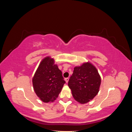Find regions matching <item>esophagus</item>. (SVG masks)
Wrapping results in <instances>:
<instances>
[{
	"mask_svg": "<svg viewBox=\"0 0 132 132\" xmlns=\"http://www.w3.org/2000/svg\"><path fill=\"white\" fill-rule=\"evenodd\" d=\"M65 82H66L67 83L68 82V81H69V78H65Z\"/></svg>",
	"mask_w": 132,
	"mask_h": 132,
	"instance_id": "1",
	"label": "esophagus"
}]
</instances>
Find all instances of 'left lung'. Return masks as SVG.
I'll use <instances>...</instances> for the list:
<instances>
[{"label": "left lung", "mask_w": 132, "mask_h": 132, "mask_svg": "<svg viewBox=\"0 0 132 132\" xmlns=\"http://www.w3.org/2000/svg\"><path fill=\"white\" fill-rule=\"evenodd\" d=\"M101 79L98 70L89 62L75 67L68 82L74 98L81 104L92 100L98 94Z\"/></svg>", "instance_id": "8db88e82"}]
</instances>
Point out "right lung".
<instances>
[{"label": "right lung", "mask_w": 132, "mask_h": 132, "mask_svg": "<svg viewBox=\"0 0 132 132\" xmlns=\"http://www.w3.org/2000/svg\"><path fill=\"white\" fill-rule=\"evenodd\" d=\"M62 73L50 56L39 63L32 78L34 91L39 98L45 103L52 102L58 97L65 81Z\"/></svg>", "instance_id": "obj_1"}]
</instances>
